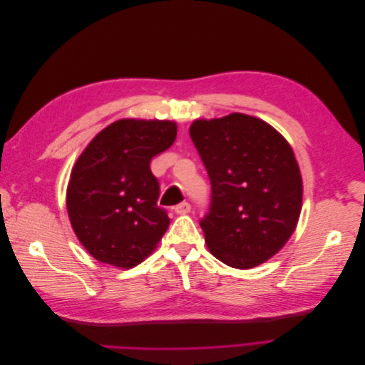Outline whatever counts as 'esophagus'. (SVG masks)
I'll return each mask as SVG.
<instances>
[{"mask_svg":"<svg viewBox=\"0 0 365 365\" xmlns=\"http://www.w3.org/2000/svg\"><path fill=\"white\" fill-rule=\"evenodd\" d=\"M190 204L189 202H181V204H178V205H175V213L176 215H187V213H190Z\"/></svg>","mask_w":365,"mask_h":365,"instance_id":"34e87169","label":"esophagus"}]
</instances>
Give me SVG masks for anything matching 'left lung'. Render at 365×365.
Returning <instances> with one entry per match:
<instances>
[{
	"label": "left lung",
	"mask_w": 365,
	"mask_h": 365,
	"mask_svg": "<svg viewBox=\"0 0 365 365\" xmlns=\"http://www.w3.org/2000/svg\"><path fill=\"white\" fill-rule=\"evenodd\" d=\"M189 132L212 182L200 220L210 252L237 269L267 262L302 212L303 182L289 143L263 120L239 113L196 120Z\"/></svg>",
	"instance_id": "1"
}]
</instances>
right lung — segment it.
Masks as SVG:
<instances>
[{"mask_svg": "<svg viewBox=\"0 0 365 365\" xmlns=\"http://www.w3.org/2000/svg\"><path fill=\"white\" fill-rule=\"evenodd\" d=\"M175 138L173 121L123 118L98 132L76 161L70 222L98 262L132 268L155 250L170 219L157 205L160 182L149 164Z\"/></svg>", "mask_w": 365, "mask_h": 365, "instance_id": "add662e5", "label": "right lung"}]
</instances>
